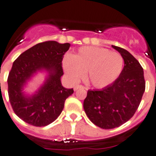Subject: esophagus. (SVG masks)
I'll return each mask as SVG.
<instances>
[{
	"instance_id": "esophagus-1",
	"label": "esophagus",
	"mask_w": 156,
	"mask_h": 156,
	"mask_svg": "<svg viewBox=\"0 0 156 156\" xmlns=\"http://www.w3.org/2000/svg\"><path fill=\"white\" fill-rule=\"evenodd\" d=\"M80 88H83V86H82V85H76L75 87H74V91H76V90Z\"/></svg>"
}]
</instances>
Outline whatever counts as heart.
<instances>
[{
    "mask_svg": "<svg viewBox=\"0 0 156 156\" xmlns=\"http://www.w3.org/2000/svg\"><path fill=\"white\" fill-rule=\"evenodd\" d=\"M123 65L119 53L98 46L81 47L76 54L66 55L63 59V69L70 80L76 83L86 73L87 82L98 88L116 80Z\"/></svg>",
    "mask_w": 156,
    "mask_h": 156,
    "instance_id": "obj_1",
    "label": "heart"
}]
</instances>
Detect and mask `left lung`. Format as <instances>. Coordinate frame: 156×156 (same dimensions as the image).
Here are the masks:
<instances>
[{"label":"left lung","instance_id":"1","mask_svg":"<svg viewBox=\"0 0 156 156\" xmlns=\"http://www.w3.org/2000/svg\"><path fill=\"white\" fill-rule=\"evenodd\" d=\"M124 59L118 79L101 90L87 91L83 109L91 122L101 129L119 127L133 116L145 91L143 68L129 52L112 46Z\"/></svg>","mask_w":156,"mask_h":156}]
</instances>
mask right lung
<instances>
[{
	"mask_svg": "<svg viewBox=\"0 0 156 156\" xmlns=\"http://www.w3.org/2000/svg\"><path fill=\"white\" fill-rule=\"evenodd\" d=\"M69 47V43L46 41L24 51L13 62L8 77L9 101L15 114L26 123L42 127L54 122L63 110L65 99L74 92L61 82L62 60ZM40 70L49 73L46 82L35 94L26 97L22 87Z\"/></svg>",
	"mask_w": 156,
	"mask_h": 156,
	"instance_id": "1",
	"label": "right lung"
}]
</instances>
